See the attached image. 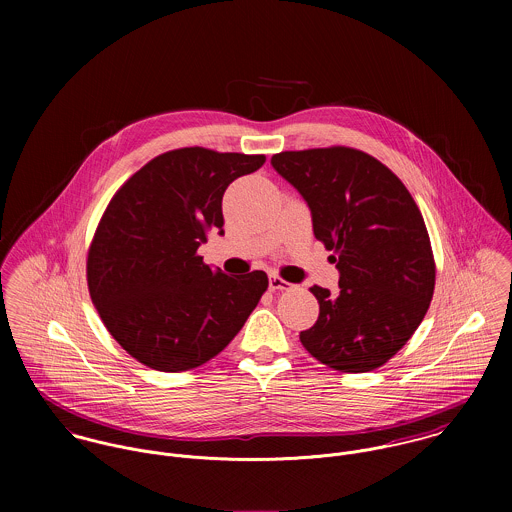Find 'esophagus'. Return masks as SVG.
Returning <instances> with one entry per match:
<instances>
[{
  "label": "esophagus",
  "mask_w": 512,
  "mask_h": 512,
  "mask_svg": "<svg viewBox=\"0 0 512 512\" xmlns=\"http://www.w3.org/2000/svg\"><path fill=\"white\" fill-rule=\"evenodd\" d=\"M292 288V284L290 282H286L284 278H280V276H270V290H290Z\"/></svg>",
  "instance_id": "esophagus-1"
}]
</instances>
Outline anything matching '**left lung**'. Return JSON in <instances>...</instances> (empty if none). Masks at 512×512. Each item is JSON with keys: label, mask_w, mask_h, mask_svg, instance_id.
<instances>
[{"label": "left lung", "mask_w": 512, "mask_h": 512, "mask_svg": "<svg viewBox=\"0 0 512 512\" xmlns=\"http://www.w3.org/2000/svg\"><path fill=\"white\" fill-rule=\"evenodd\" d=\"M272 165L305 199L313 234L339 270L337 295L309 288L319 317L299 333L301 345L341 372L384 365L422 323L436 286L416 201L386 165L353 147L282 151Z\"/></svg>", "instance_id": "left-lung-1"}]
</instances>
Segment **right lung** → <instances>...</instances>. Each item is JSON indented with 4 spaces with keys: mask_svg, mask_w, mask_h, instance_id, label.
Returning a JSON list of instances; mask_svg holds the SVG:
<instances>
[{
    "mask_svg": "<svg viewBox=\"0 0 512 512\" xmlns=\"http://www.w3.org/2000/svg\"><path fill=\"white\" fill-rule=\"evenodd\" d=\"M264 155L181 147L134 173L108 203L86 260L92 303L120 347L142 365H205L236 337L268 290L254 270L226 276L197 254L222 230L226 187Z\"/></svg>",
    "mask_w": 512,
    "mask_h": 512,
    "instance_id": "obj_1",
    "label": "right lung"
}]
</instances>
